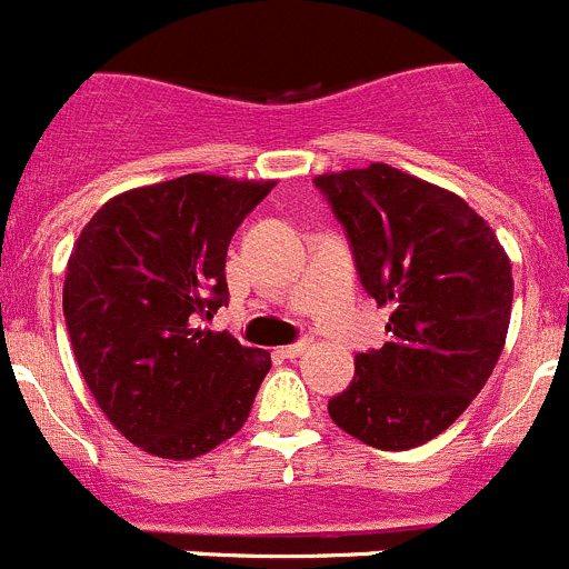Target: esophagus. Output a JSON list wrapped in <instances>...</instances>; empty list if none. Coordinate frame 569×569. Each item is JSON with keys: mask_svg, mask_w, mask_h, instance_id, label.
Returning <instances> with one entry per match:
<instances>
[{"mask_svg": "<svg viewBox=\"0 0 569 569\" xmlns=\"http://www.w3.org/2000/svg\"><path fill=\"white\" fill-rule=\"evenodd\" d=\"M310 345H313V341H310V339H301V341H293V345L279 347V353L284 356V359H299L301 353H308Z\"/></svg>", "mask_w": 569, "mask_h": 569, "instance_id": "esophagus-1", "label": "esophagus"}]
</instances>
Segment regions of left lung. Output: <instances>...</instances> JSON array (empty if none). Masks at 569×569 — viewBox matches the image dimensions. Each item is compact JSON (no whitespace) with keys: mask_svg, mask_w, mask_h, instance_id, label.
Instances as JSON below:
<instances>
[{"mask_svg":"<svg viewBox=\"0 0 569 569\" xmlns=\"http://www.w3.org/2000/svg\"><path fill=\"white\" fill-rule=\"evenodd\" d=\"M313 184L345 228L361 288L390 308L385 347L356 356L330 419L379 450L425 445L465 413L499 361L510 259L465 199L390 164Z\"/></svg>","mask_w":569,"mask_h":569,"instance_id":"1","label":"left lung"}]
</instances>
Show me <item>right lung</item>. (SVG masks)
Wrapping results in <instances>:
<instances>
[{"mask_svg": "<svg viewBox=\"0 0 569 569\" xmlns=\"http://www.w3.org/2000/svg\"><path fill=\"white\" fill-rule=\"evenodd\" d=\"M273 182L188 173L113 196L79 233L64 325L110 425L162 459H196L248 421L270 353L208 321L228 301L236 228Z\"/></svg>", "mask_w": 569, "mask_h": 569, "instance_id": "add662e5", "label": "right lung"}]
</instances>
